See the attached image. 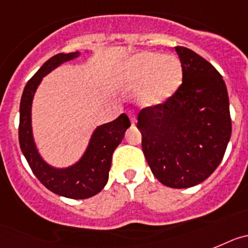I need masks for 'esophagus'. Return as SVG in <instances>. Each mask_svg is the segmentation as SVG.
Instances as JSON below:
<instances>
[{"label":"esophagus","mask_w":248,"mask_h":248,"mask_svg":"<svg viewBox=\"0 0 248 248\" xmlns=\"http://www.w3.org/2000/svg\"><path fill=\"white\" fill-rule=\"evenodd\" d=\"M130 120H131V124L135 126V124H136V117H135V115L130 113Z\"/></svg>","instance_id":"34e87169"}]
</instances>
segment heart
Wrapping results in <instances>:
<instances>
[{
    "mask_svg": "<svg viewBox=\"0 0 248 248\" xmlns=\"http://www.w3.org/2000/svg\"><path fill=\"white\" fill-rule=\"evenodd\" d=\"M118 85L137 88L141 107H157L171 98L182 83V66L177 57L152 51H142L118 64Z\"/></svg>",
    "mask_w": 248,
    "mask_h": 248,
    "instance_id": "heart-1",
    "label": "heart"
}]
</instances>
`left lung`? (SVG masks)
<instances>
[{"label": "left lung", "mask_w": 248, "mask_h": 248, "mask_svg": "<svg viewBox=\"0 0 248 248\" xmlns=\"http://www.w3.org/2000/svg\"><path fill=\"white\" fill-rule=\"evenodd\" d=\"M182 85L157 107L139 113L142 150L155 177L172 188L201 184L221 163L231 137L222 76L192 49L177 46Z\"/></svg>", "instance_id": "obj_1"}]
</instances>
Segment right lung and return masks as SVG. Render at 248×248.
<instances>
[{
  "mask_svg": "<svg viewBox=\"0 0 248 248\" xmlns=\"http://www.w3.org/2000/svg\"><path fill=\"white\" fill-rule=\"evenodd\" d=\"M81 52L57 53L45 62L25 86L20 103L21 151L34 176L53 193L67 199L83 200L97 195L108 181L112 155L131 126L127 115L122 113L108 124L97 126L92 132L85 152L67 167H55L41 156L32 130V102L45 76L61 64L78 59Z\"/></svg>",
  "mask_w": 248,
  "mask_h": 248,
  "instance_id": "right-lung-1",
  "label": "right lung"
}]
</instances>
